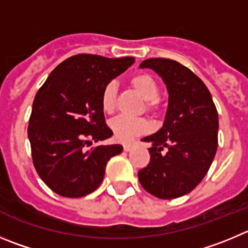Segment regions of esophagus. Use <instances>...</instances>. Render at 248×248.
<instances>
[{"label": "esophagus", "mask_w": 248, "mask_h": 248, "mask_svg": "<svg viewBox=\"0 0 248 248\" xmlns=\"http://www.w3.org/2000/svg\"><path fill=\"white\" fill-rule=\"evenodd\" d=\"M133 148V144L132 143H126V144H124V152H129V150Z\"/></svg>", "instance_id": "34e87169"}]
</instances>
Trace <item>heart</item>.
Wrapping results in <instances>:
<instances>
[{"label": "heart", "instance_id": "heart-1", "mask_svg": "<svg viewBox=\"0 0 248 248\" xmlns=\"http://www.w3.org/2000/svg\"><path fill=\"white\" fill-rule=\"evenodd\" d=\"M129 84L145 100V108L150 112L159 111V94L160 88L156 80L147 73H138L129 78ZM117 88L115 82H108L101 92V108L104 112L112 113L116 108ZM113 136L120 142H128L137 136L147 133L150 129L149 122L145 119H135L124 115L115 117L110 124Z\"/></svg>", "mask_w": 248, "mask_h": 248}]
</instances>
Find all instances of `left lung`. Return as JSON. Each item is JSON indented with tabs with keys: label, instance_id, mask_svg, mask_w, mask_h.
I'll return each mask as SVG.
<instances>
[{
	"label": "left lung",
	"instance_id": "obj_1",
	"mask_svg": "<svg viewBox=\"0 0 248 248\" xmlns=\"http://www.w3.org/2000/svg\"><path fill=\"white\" fill-rule=\"evenodd\" d=\"M140 67L152 68L163 78L169 106L163 127L142 140L153 145L149 164L138 171V179L155 197H181L202 181L212 165L218 148V111L202 79L184 64L149 59Z\"/></svg>",
	"mask_w": 248,
	"mask_h": 248
}]
</instances>
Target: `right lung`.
<instances>
[{
    "mask_svg": "<svg viewBox=\"0 0 248 248\" xmlns=\"http://www.w3.org/2000/svg\"><path fill=\"white\" fill-rule=\"evenodd\" d=\"M133 62L135 57L75 55L51 72L36 93L28 126L31 159L55 193L69 198L92 193L103 182L110 158L122 152L120 144L87 148L112 136L101 92Z\"/></svg>",
    "mask_w": 248,
    "mask_h": 248,
    "instance_id": "1",
    "label": "right lung"
}]
</instances>
